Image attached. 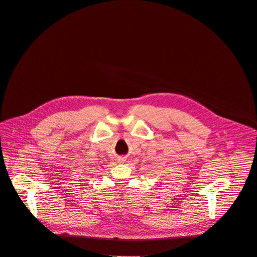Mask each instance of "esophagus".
<instances>
[{"label":"esophagus","mask_w":257,"mask_h":257,"mask_svg":"<svg viewBox=\"0 0 257 257\" xmlns=\"http://www.w3.org/2000/svg\"><path fill=\"white\" fill-rule=\"evenodd\" d=\"M125 161H126V158H125V157H122V158L119 159V162H120V163H124Z\"/></svg>","instance_id":"34e87169"}]
</instances>
